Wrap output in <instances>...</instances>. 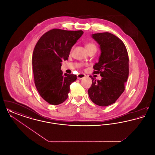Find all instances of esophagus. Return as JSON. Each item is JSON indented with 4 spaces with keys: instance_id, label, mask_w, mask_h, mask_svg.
I'll list each match as a JSON object with an SVG mask.
<instances>
[{
    "instance_id": "1",
    "label": "esophagus",
    "mask_w": 155,
    "mask_h": 155,
    "mask_svg": "<svg viewBox=\"0 0 155 155\" xmlns=\"http://www.w3.org/2000/svg\"><path fill=\"white\" fill-rule=\"evenodd\" d=\"M85 77H86V75L84 74H78L77 75V78L80 80L85 78Z\"/></svg>"
}]
</instances>
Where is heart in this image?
<instances>
[{
    "label": "heart",
    "mask_w": 155,
    "mask_h": 155,
    "mask_svg": "<svg viewBox=\"0 0 155 155\" xmlns=\"http://www.w3.org/2000/svg\"><path fill=\"white\" fill-rule=\"evenodd\" d=\"M85 47H86V48H87V49L88 52L91 51H92V50L96 51V49H97L96 45L92 43V42L87 43V44L85 45Z\"/></svg>",
    "instance_id": "heart-1"
}]
</instances>
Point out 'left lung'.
<instances>
[{"mask_svg":"<svg viewBox=\"0 0 155 155\" xmlns=\"http://www.w3.org/2000/svg\"><path fill=\"white\" fill-rule=\"evenodd\" d=\"M100 45L101 54L94 66V74L102 77L96 80L91 75L92 84L88 90L91 101L100 106L115 103L125 90L129 73V58L125 45L109 32L92 35Z\"/></svg>","mask_w":155,"mask_h":155,"instance_id":"1","label":"left lung"}]
</instances>
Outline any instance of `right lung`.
<instances>
[{
  "mask_svg": "<svg viewBox=\"0 0 155 155\" xmlns=\"http://www.w3.org/2000/svg\"><path fill=\"white\" fill-rule=\"evenodd\" d=\"M83 31L53 29L45 33L32 54L34 82L39 95L48 103L58 105L68 97L70 86L77 80L74 74H63L61 63L66 60L72 46Z\"/></svg>",
  "mask_w": 155,
  "mask_h": 155,
  "instance_id": "add662e5",
  "label": "right lung"
}]
</instances>
